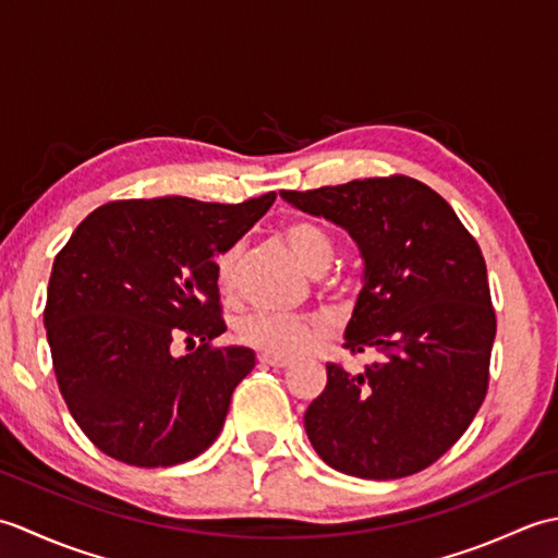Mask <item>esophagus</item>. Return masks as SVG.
I'll use <instances>...</instances> for the list:
<instances>
[{
  "mask_svg": "<svg viewBox=\"0 0 558 558\" xmlns=\"http://www.w3.org/2000/svg\"><path fill=\"white\" fill-rule=\"evenodd\" d=\"M258 362L260 364H268V366H276V369H286V366L292 364V360L276 357V354H258Z\"/></svg>",
  "mask_w": 558,
  "mask_h": 558,
  "instance_id": "esophagus-1",
  "label": "esophagus"
}]
</instances>
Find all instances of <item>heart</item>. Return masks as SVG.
I'll list each match as a JSON object with an SVG mask.
<instances>
[{
	"label": "heart",
	"mask_w": 558,
	"mask_h": 558,
	"mask_svg": "<svg viewBox=\"0 0 558 558\" xmlns=\"http://www.w3.org/2000/svg\"><path fill=\"white\" fill-rule=\"evenodd\" d=\"M280 236L290 246L292 256L312 276H322L333 264L336 242L330 232L318 222L294 218L282 225ZM236 258H240V248L232 246L216 260V282L222 294L234 292ZM326 288L330 292H348L350 280L338 276L333 280H326ZM328 333V322L316 314L256 312L242 318L240 326H236V336H240L244 345L264 354H276V357H300V354L314 350L318 342H324Z\"/></svg>",
	"instance_id": "obj_1"
}]
</instances>
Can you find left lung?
Instances as JSON below:
<instances>
[{"mask_svg":"<svg viewBox=\"0 0 558 558\" xmlns=\"http://www.w3.org/2000/svg\"><path fill=\"white\" fill-rule=\"evenodd\" d=\"M280 196L357 242L364 288L342 348L381 352L360 374L326 366L324 393L304 414L314 450L364 480L429 468L465 434L489 388L496 314L477 240L444 196L405 174Z\"/></svg>","mask_w":558,"mask_h":558,"instance_id":"8db88e82","label":"left lung"}]
</instances>
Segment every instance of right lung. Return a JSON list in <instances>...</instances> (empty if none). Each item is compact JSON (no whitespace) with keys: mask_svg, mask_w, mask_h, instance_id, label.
<instances>
[{"mask_svg":"<svg viewBox=\"0 0 558 558\" xmlns=\"http://www.w3.org/2000/svg\"><path fill=\"white\" fill-rule=\"evenodd\" d=\"M276 192L242 204L186 196L110 201L54 256L45 328L59 393L105 456L170 468L216 441L248 348L225 333L216 256L242 240ZM177 337L199 348L174 359Z\"/></svg>","mask_w":558,"mask_h":558,"instance_id":"right-lung-1","label":"right lung"}]
</instances>
